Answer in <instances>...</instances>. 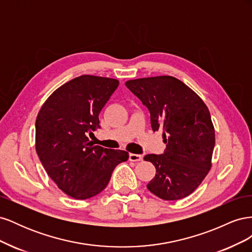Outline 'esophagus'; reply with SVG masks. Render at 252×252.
I'll return each instance as SVG.
<instances>
[{
	"label": "esophagus",
	"instance_id": "1",
	"mask_svg": "<svg viewBox=\"0 0 252 252\" xmlns=\"http://www.w3.org/2000/svg\"><path fill=\"white\" fill-rule=\"evenodd\" d=\"M142 159H143V157L141 155H135V154L129 155V161L130 162H140Z\"/></svg>",
	"mask_w": 252,
	"mask_h": 252
}]
</instances>
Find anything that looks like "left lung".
Wrapping results in <instances>:
<instances>
[{"label": "left lung", "mask_w": 252, "mask_h": 252, "mask_svg": "<svg viewBox=\"0 0 252 252\" xmlns=\"http://www.w3.org/2000/svg\"><path fill=\"white\" fill-rule=\"evenodd\" d=\"M125 85L148 108L152 130H163L166 143L163 155L144 157L157 170L147 188L166 201L186 197L211 168L216 135L207 106L170 75L130 80Z\"/></svg>", "instance_id": "1"}]
</instances>
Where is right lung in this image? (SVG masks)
<instances>
[{
  "label": "right lung",
  "instance_id": "right-lung-1",
  "mask_svg": "<svg viewBox=\"0 0 252 252\" xmlns=\"http://www.w3.org/2000/svg\"><path fill=\"white\" fill-rule=\"evenodd\" d=\"M119 86L116 79L84 74L53 91L35 121V150L58 187L73 199L100 193L128 152L89 141L100 114Z\"/></svg>",
  "mask_w": 252,
  "mask_h": 252
}]
</instances>
